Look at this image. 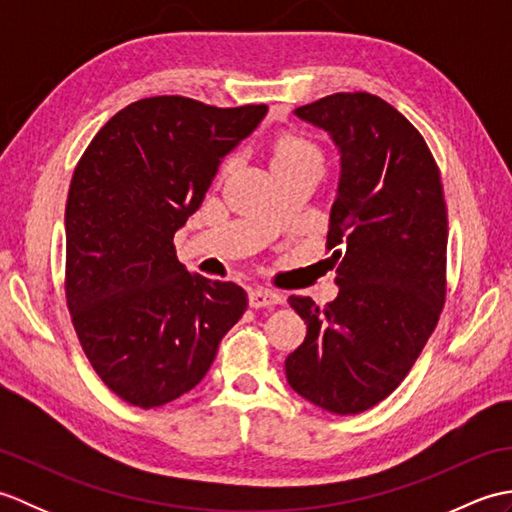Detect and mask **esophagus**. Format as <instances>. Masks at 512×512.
Instances as JSON below:
<instances>
[{
    "mask_svg": "<svg viewBox=\"0 0 512 512\" xmlns=\"http://www.w3.org/2000/svg\"><path fill=\"white\" fill-rule=\"evenodd\" d=\"M250 308H273L277 303H284V295L270 288H253L248 292Z\"/></svg>",
    "mask_w": 512,
    "mask_h": 512,
    "instance_id": "34e87169",
    "label": "esophagus"
}]
</instances>
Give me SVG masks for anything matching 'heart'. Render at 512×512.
I'll return each mask as SVG.
<instances>
[{"mask_svg":"<svg viewBox=\"0 0 512 512\" xmlns=\"http://www.w3.org/2000/svg\"><path fill=\"white\" fill-rule=\"evenodd\" d=\"M303 156H319L317 147H314L310 140H306V138L284 136L275 147V162L303 158Z\"/></svg>","mask_w":512,"mask_h":512,"instance_id":"obj_1","label":"heart"}]
</instances>
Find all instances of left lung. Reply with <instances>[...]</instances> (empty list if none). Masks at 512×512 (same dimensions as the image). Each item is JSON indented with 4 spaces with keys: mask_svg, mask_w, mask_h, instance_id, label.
Wrapping results in <instances>:
<instances>
[{
    "mask_svg": "<svg viewBox=\"0 0 512 512\" xmlns=\"http://www.w3.org/2000/svg\"><path fill=\"white\" fill-rule=\"evenodd\" d=\"M292 114L339 151L328 224L339 295L323 308L288 299L308 332L286 358V378L299 396L345 416L387 398L436 328L447 206L424 138L378 96L339 92Z\"/></svg>",
    "mask_w": 512,
    "mask_h": 512,
    "instance_id": "obj_1",
    "label": "left lung"
}]
</instances>
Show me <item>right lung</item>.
Listing matches in <instances>:
<instances>
[{
    "instance_id": "obj_1",
    "label": "right lung",
    "mask_w": 512,
    "mask_h": 512,
    "mask_svg": "<svg viewBox=\"0 0 512 512\" xmlns=\"http://www.w3.org/2000/svg\"><path fill=\"white\" fill-rule=\"evenodd\" d=\"M266 105L222 110L184 96L112 116L74 169L65 204V297L96 374L136 407H160L209 372L246 290L189 273L173 235Z\"/></svg>"
}]
</instances>
